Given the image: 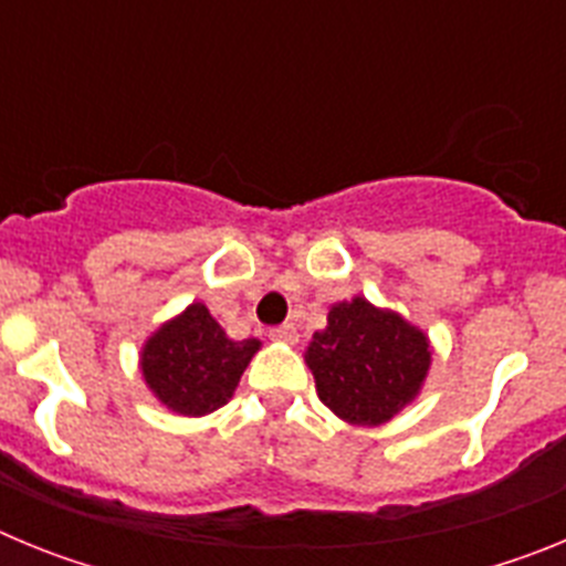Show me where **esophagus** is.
<instances>
[{
    "instance_id": "esophagus-1",
    "label": "esophagus",
    "mask_w": 566,
    "mask_h": 566,
    "mask_svg": "<svg viewBox=\"0 0 566 566\" xmlns=\"http://www.w3.org/2000/svg\"><path fill=\"white\" fill-rule=\"evenodd\" d=\"M269 337L277 339V343H297V326H294V323H283V326L272 328Z\"/></svg>"
}]
</instances>
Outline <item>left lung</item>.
I'll return each mask as SVG.
<instances>
[{"mask_svg":"<svg viewBox=\"0 0 566 566\" xmlns=\"http://www.w3.org/2000/svg\"><path fill=\"white\" fill-rule=\"evenodd\" d=\"M306 363L323 405L352 424H382L419 394L431 345L399 314L354 297L328 312L314 332Z\"/></svg>","mask_w":566,"mask_h":566,"instance_id":"8db88e82","label":"left lung"}]
</instances>
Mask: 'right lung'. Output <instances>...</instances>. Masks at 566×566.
<instances>
[{"instance_id":"right-lung-1","label":"right lung","mask_w":566,"mask_h":566,"mask_svg":"<svg viewBox=\"0 0 566 566\" xmlns=\"http://www.w3.org/2000/svg\"><path fill=\"white\" fill-rule=\"evenodd\" d=\"M260 343L229 339L207 306L192 303L147 339L142 371L149 391L184 417H203L232 399Z\"/></svg>"}]
</instances>
